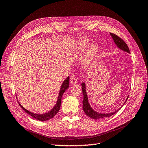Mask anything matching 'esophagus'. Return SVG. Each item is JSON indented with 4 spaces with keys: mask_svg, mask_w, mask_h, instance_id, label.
I'll use <instances>...</instances> for the list:
<instances>
[{
    "mask_svg": "<svg viewBox=\"0 0 148 148\" xmlns=\"http://www.w3.org/2000/svg\"><path fill=\"white\" fill-rule=\"evenodd\" d=\"M71 84H77L78 83V80L76 79L74 76H71Z\"/></svg>",
    "mask_w": 148,
    "mask_h": 148,
    "instance_id": "esophagus-1",
    "label": "esophagus"
}]
</instances>
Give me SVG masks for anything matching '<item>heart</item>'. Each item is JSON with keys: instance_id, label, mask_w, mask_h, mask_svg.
<instances>
[{"instance_id": "b5f03b06", "label": "heart", "mask_w": 148, "mask_h": 148, "mask_svg": "<svg viewBox=\"0 0 148 148\" xmlns=\"http://www.w3.org/2000/svg\"><path fill=\"white\" fill-rule=\"evenodd\" d=\"M88 41H85L81 44L80 47L82 49H84L87 46H88ZM97 49H98V46L96 44H95V43L91 44V45L89 46V47L88 49V51H87V55H88V56L91 57L92 56H93V55H95L96 53V52L97 51Z\"/></svg>"}]
</instances>
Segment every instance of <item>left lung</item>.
I'll return each mask as SVG.
<instances>
[{
    "label": "left lung",
    "instance_id": "obj_1",
    "mask_svg": "<svg viewBox=\"0 0 148 148\" xmlns=\"http://www.w3.org/2000/svg\"><path fill=\"white\" fill-rule=\"evenodd\" d=\"M110 35L112 36L113 40L115 43V45L117 46V47L118 48H119L121 50L127 52L129 53H130V51L127 45V44L125 43L123 40H122L121 38H119L118 36H117L116 35L112 34V33H110ZM82 92L84 95V100H83V110L85 112V113L86 114L87 116H88L90 118L94 119H102L103 118H106V117H110L113 114H114V113H116L120 108H121V107H123V106L125 102H126L127 99H128L129 96L127 97V99L125 100V101L124 102V103H123V105L119 108V109L117 110L116 111H114L112 113H98L96 111H95L93 109L91 108V107L90 106L89 102H88V96H87V93H86V85H85V83L83 82L82 84Z\"/></svg>",
    "mask_w": 148,
    "mask_h": 148
}]
</instances>
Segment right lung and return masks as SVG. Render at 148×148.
<instances>
[{
  "mask_svg": "<svg viewBox=\"0 0 148 148\" xmlns=\"http://www.w3.org/2000/svg\"><path fill=\"white\" fill-rule=\"evenodd\" d=\"M69 77H68L66 79L61 86V88H60V92H59V95L58 96V99H57V101L56 106H55L53 108L51 111H49L46 113L44 114H36V113H34L32 112H29V110H26V109L23 107V106L21 105V103L18 102L19 105L21 106V107L23 109V110L27 113H28L31 116H32L34 118L36 119V120H38V121H47V120L51 119V118H52L55 115H56V114L58 112L60 108V106H61V102H62V96L63 95V93L64 92V91L66 90L68 87H69Z\"/></svg>",
  "mask_w": 148,
  "mask_h": 148,
  "instance_id": "right-lung-1",
  "label": "right lung"
}]
</instances>
